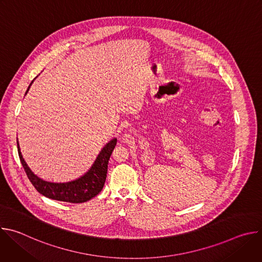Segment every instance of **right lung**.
<instances>
[{
  "label": "right lung",
  "mask_w": 262,
  "mask_h": 262,
  "mask_svg": "<svg viewBox=\"0 0 262 262\" xmlns=\"http://www.w3.org/2000/svg\"><path fill=\"white\" fill-rule=\"evenodd\" d=\"M32 83L33 81L31 82L30 86L32 85ZM30 86L28 87L27 92L29 91ZM116 143H117L116 139L111 140L103 147V149L98 155L96 161L94 162L93 166L84 176H82L77 180H73L66 183L48 182L40 179L39 177H37L26 164L19 150L18 141H17V149H18V156H19L20 163L26 171L28 178L34 185V188L41 195L58 201H64L69 203H83L92 199L96 195H98L99 192L102 190L105 178H106L107 163L112 152H113L114 148L116 146Z\"/></svg>",
  "instance_id": "obj_1"
}]
</instances>
